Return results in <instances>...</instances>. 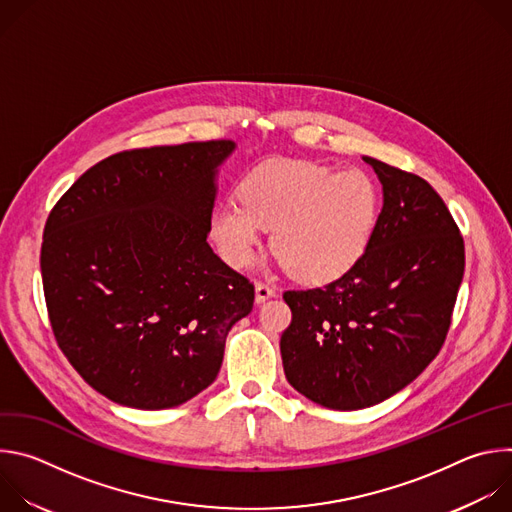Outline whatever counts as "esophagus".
I'll use <instances>...</instances> for the list:
<instances>
[{
    "mask_svg": "<svg viewBox=\"0 0 512 512\" xmlns=\"http://www.w3.org/2000/svg\"><path fill=\"white\" fill-rule=\"evenodd\" d=\"M273 296H275V289L269 283H265V281L255 283V302L257 304H263L265 300H269Z\"/></svg>",
    "mask_w": 512,
    "mask_h": 512,
    "instance_id": "esophagus-1",
    "label": "esophagus"
}]
</instances>
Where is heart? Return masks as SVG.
<instances>
[{
  "label": "heart",
  "mask_w": 512,
  "mask_h": 512,
  "mask_svg": "<svg viewBox=\"0 0 512 512\" xmlns=\"http://www.w3.org/2000/svg\"><path fill=\"white\" fill-rule=\"evenodd\" d=\"M379 214L381 188L367 170L273 160L243 178L239 200L214 206L210 237L231 267L243 269L271 231V249L291 275L328 283L367 253Z\"/></svg>",
  "instance_id": "1"
}]
</instances>
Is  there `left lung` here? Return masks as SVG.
Instances as JSON below:
<instances>
[{
    "label": "left lung",
    "mask_w": 512,
    "mask_h": 512,
    "mask_svg": "<svg viewBox=\"0 0 512 512\" xmlns=\"http://www.w3.org/2000/svg\"><path fill=\"white\" fill-rule=\"evenodd\" d=\"M383 208L362 259L336 281L285 291L283 371L298 393L338 411L377 405L440 352L464 277V239L423 178L364 156Z\"/></svg>",
    "instance_id": "obj_1"
}]
</instances>
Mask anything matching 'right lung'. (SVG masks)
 Returning a JSON list of instances; mask_svg holds the SVG:
<instances>
[{"instance_id":"1","label":"right lung","mask_w":512,"mask_h":512,"mask_svg":"<svg viewBox=\"0 0 512 512\" xmlns=\"http://www.w3.org/2000/svg\"><path fill=\"white\" fill-rule=\"evenodd\" d=\"M235 141L119 152L48 214L40 269L54 338L107 399L168 409L221 371L225 340L253 310V283L206 237L216 174Z\"/></svg>"}]
</instances>
